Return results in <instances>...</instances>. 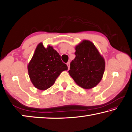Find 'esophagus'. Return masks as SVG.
I'll use <instances>...</instances> for the list:
<instances>
[{"mask_svg":"<svg viewBox=\"0 0 132 132\" xmlns=\"http://www.w3.org/2000/svg\"><path fill=\"white\" fill-rule=\"evenodd\" d=\"M67 65L68 68V70H69V69H70V62H67Z\"/></svg>","mask_w":132,"mask_h":132,"instance_id":"esophagus-1","label":"esophagus"}]
</instances>
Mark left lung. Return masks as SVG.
<instances>
[{
	"mask_svg": "<svg viewBox=\"0 0 132 132\" xmlns=\"http://www.w3.org/2000/svg\"><path fill=\"white\" fill-rule=\"evenodd\" d=\"M76 57L70 64L68 71L77 85L90 89L99 83L105 71V62L95 45L83 40L75 47Z\"/></svg>",
	"mask_w": 132,
	"mask_h": 132,
	"instance_id": "obj_1",
	"label": "left lung"
}]
</instances>
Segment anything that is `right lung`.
I'll use <instances>...</instances> for the list:
<instances>
[{"label": "right lung", "instance_id": "obj_1", "mask_svg": "<svg viewBox=\"0 0 132 132\" xmlns=\"http://www.w3.org/2000/svg\"><path fill=\"white\" fill-rule=\"evenodd\" d=\"M27 68L32 84L36 88L43 90L51 87L62 71L68 70V67L53 47L48 46L46 48L40 43Z\"/></svg>", "mask_w": 132, "mask_h": 132}]
</instances>
